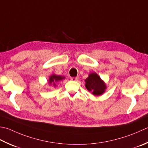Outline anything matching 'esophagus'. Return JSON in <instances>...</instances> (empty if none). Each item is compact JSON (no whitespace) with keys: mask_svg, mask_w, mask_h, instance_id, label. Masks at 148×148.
Segmentation results:
<instances>
[{"mask_svg":"<svg viewBox=\"0 0 148 148\" xmlns=\"http://www.w3.org/2000/svg\"><path fill=\"white\" fill-rule=\"evenodd\" d=\"M71 79L72 81H77L78 79H79V77L77 76V77H72L71 78Z\"/></svg>","mask_w":148,"mask_h":148,"instance_id":"obj_1","label":"esophagus"}]
</instances>
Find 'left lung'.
Listing matches in <instances>:
<instances>
[{
	"label": "left lung",
	"instance_id": "8db88e82",
	"mask_svg": "<svg viewBox=\"0 0 148 148\" xmlns=\"http://www.w3.org/2000/svg\"><path fill=\"white\" fill-rule=\"evenodd\" d=\"M85 82L86 88L95 95H99L103 94L106 88L105 83L95 72L89 74V76L85 79Z\"/></svg>",
	"mask_w": 148,
	"mask_h": 148
}]
</instances>
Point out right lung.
Returning a JSON list of instances; mask_svg holds the SVG:
<instances>
[{"label": "right lung", "mask_w": 148, "mask_h": 148, "mask_svg": "<svg viewBox=\"0 0 148 148\" xmlns=\"http://www.w3.org/2000/svg\"><path fill=\"white\" fill-rule=\"evenodd\" d=\"M65 77H63V76H57V75H53V76H51L49 78V84H53V85L55 86H56V83L60 82L61 80H62L63 79H64Z\"/></svg>", "instance_id": "right-lung-1"}]
</instances>
